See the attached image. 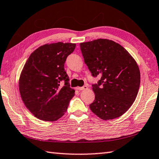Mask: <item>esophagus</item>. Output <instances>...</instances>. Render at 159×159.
Here are the masks:
<instances>
[{"instance_id": "34e87169", "label": "esophagus", "mask_w": 159, "mask_h": 159, "mask_svg": "<svg viewBox=\"0 0 159 159\" xmlns=\"http://www.w3.org/2000/svg\"><path fill=\"white\" fill-rule=\"evenodd\" d=\"M88 89H89V87H88L87 86H84L82 87H77V89L79 90H87Z\"/></svg>"}]
</instances>
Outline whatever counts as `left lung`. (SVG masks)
Wrapping results in <instances>:
<instances>
[{
	"label": "left lung",
	"instance_id": "8db88e82",
	"mask_svg": "<svg viewBox=\"0 0 159 159\" xmlns=\"http://www.w3.org/2000/svg\"><path fill=\"white\" fill-rule=\"evenodd\" d=\"M84 62L94 77V101L90 109L102 120L123 115L135 101L140 85V71L135 60L114 41L98 39L80 44Z\"/></svg>",
	"mask_w": 159,
	"mask_h": 159
}]
</instances>
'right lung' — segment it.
Segmentation results:
<instances>
[{
	"mask_svg": "<svg viewBox=\"0 0 159 159\" xmlns=\"http://www.w3.org/2000/svg\"><path fill=\"white\" fill-rule=\"evenodd\" d=\"M75 43H46L30 55L21 72L19 90L26 108L43 121H56L64 116L75 90L69 86L64 65ZM64 80L62 87L60 82Z\"/></svg>",
	"mask_w": 159,
	"mask_h": 159,
	"instance_id": "1",
	"label": "right lung"
}]
</instances>
